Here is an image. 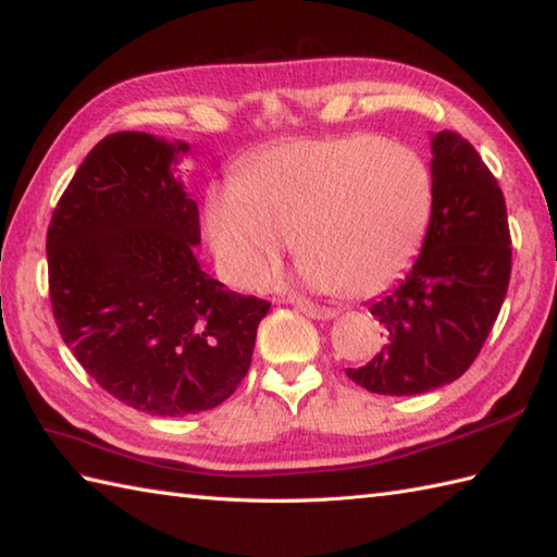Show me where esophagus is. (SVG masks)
<instances>
[{"label":"esophagus","mask_w":557,"mask_h":557,"mask_svg":"<svg viewBox=\"0 0 557 557\" xmlns=\"http://www.w3.org/2000/svg\"><path fill=\"white\" fill-rule=\"evenodd\" d=\"M295 305V310H300L302 314L312 317V319H333L336 317V310H331V307L324 305H314L310 300H290Z\"/></svg>","instance_id":"obj_1"}]
</instances>
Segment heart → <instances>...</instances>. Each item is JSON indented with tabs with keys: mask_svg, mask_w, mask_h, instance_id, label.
<instances>
[{
	"mask_svg": "<svg viewBox=\"0 0 557 557\" xmlns=\"http://www.w3.org/2000/svg\"><path fill=\"white\" fill-rule=\"evenodd\" d=\"M434 183L410 147L355 133L293 140L264 152L238 185L209 197L207 224L221 269L250 288L278 264L286 240L314 288L374 295L412 262Z\"/></svg>",
	"mask_w": 557,
	"mask_h": 557,
	"instance_id": "heart-1",
	"label": "heart"
}]
</instances>
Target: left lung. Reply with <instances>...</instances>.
Returning <instances> with one entry per match:
<instances>
[{"label":"left lung","instance_id":"1","mask_svg":"<svg viewBox=\"0 0 557 557\" xmlns=\"http://www.w3.org/2000/svg\"><path fill=\"white\" fill-rule=\"evenodd\" d=\"M434 202L422 252L369 305L386 331L372 362L345 369L369 393L419 395L460 379L484 348L508 293L512 238L496 176L460 133L431 140Z\"/></svg>","mask_w":557,"mask_h":557}]
</instances>
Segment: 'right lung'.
Here are the masks:
<instances>
[{
  "label": "right lung",
  "mask_w": 557,
  "mask_h": 557,
  "mask_svg": "<svg viewBox=\"0 0 557 557\" xmlns=\"http://www.w3.org/2000/svg\"><path fill=\"white\" fill-rule=\"evenodd\" d=\"M185 143L121 131L97 143L47 228L49 300L61 338L133 410L197 414L228 400L271 302L200 269L197 202L171 174Z\"/></svg>",
  "instance_id": "1"
}]
</instances>
